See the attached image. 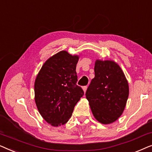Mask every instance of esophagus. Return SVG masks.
Here are the masks:
<instances>
[{"label": "esophagus", "mask_w": 152, "mask_h": 152, "mask_svg": "<svg viewBox=\"0 0 152 152\" xmlns=\"http://www.w3.org/2000/svg\"><path fill=\"white\" fill-rule=\"evenodd\" d=\"M82 88H83V91H84V92L86 93V89H87V86H84Z\"/></svg>", "instance_id": "1"}]
</instances>
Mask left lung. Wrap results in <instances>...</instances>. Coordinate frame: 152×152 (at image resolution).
I'll use <instances>...</instances> for the list:
<instances>
[{
  "label": "left lung",
  "instance_id": "1",
  "mask_svg": "<svg viewBox=\"0 0 152 152\" xmlns=\"http://www.w3.org/2000/svg\"><path fill=\"white\" fill-rule=\"evenodd\" d=\"M95 77L86 92L93 115L104 124L113 123L120 118L129 97V84L123 71L112 60L97 59Z\"/></svg>",
  "mask_w": 152,
  "mask_h": 152
}]
</instances>
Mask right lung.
<instances>
[{
	"instance_id": "obj_1",
	"label": "right lung",
	"mask_w": 152,
	"mask_h": 152,
	"mask_svg": "<svg viewBox=\"0 0 152 152\" xmlns=\"http://www.w3.org/2000/svg\"><path fill=\"white\" fill-rule=\"evenodd\" d=\"M78 55L60 51L43 64L34 82V99L41 115L58 126L67 122L75 106L84 95L77 85Z\"/></svg>"
}]
</instances>
